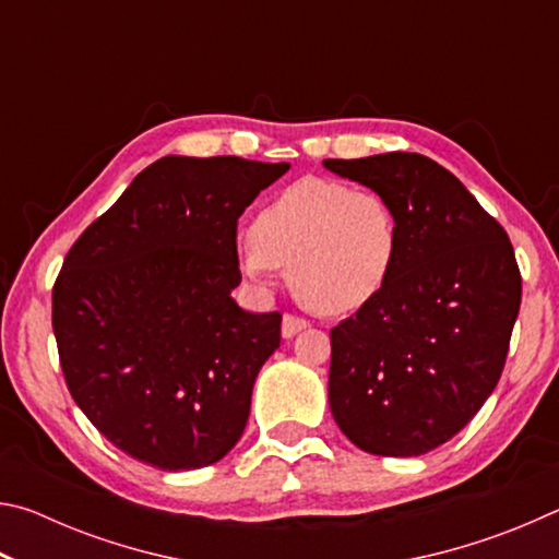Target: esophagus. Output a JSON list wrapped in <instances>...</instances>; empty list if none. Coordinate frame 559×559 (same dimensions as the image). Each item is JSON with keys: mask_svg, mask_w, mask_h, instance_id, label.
<instances>
[{"mask_svg": "<svg viewBox=\"0 0 559 559\" xmlns=\"http://www.w3.org/2000/svg\"><path fill=\"white\" fill-rule=\"evenodd\" d=\"M310 323L306 318H300V316H293V313H286L283 316V328H281V333H283V337H293V335H298L300 330H306Z\"/></svg>", "mask_w": 559, "mask_h": 559, "instance_id": "1", "label": "esophagus"}]
</instances>
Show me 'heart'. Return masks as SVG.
I'll return each mask as SVG.
<instances>
[{"label": "heart", "instance_id": "obj_1", "mask_svg": "<svg viewBox=\"0 0 559 559\" xmlns=\"http://www.w3.org/2000/svg\"><path fill=\"white\" fill-rule=\"evenodd\" d=\"M400 259V222L386 197L335 179L302 177L278 192L239 243L251 281L288 269L310 310L353 313L380 296Z\"/></svg>", "mask_w": 559, "mask_h": 559}]
</instances>
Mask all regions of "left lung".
<instances>
[{
	"instance_id": "8db88e82",
	"label": "left lung",
	"mask_w": 559,
	"mask_h": 559,
	"mask_svg": "<svg viewBox=\"0 0 559 559\" xmlns=\"http://www.w3.org/2000/svg\"><path fill=\"white\" fill-rule=\"evenodd\" d=\"M374 189L400 222L380 296L330 330V412L374 456H421L496 390L523 278L508 234L449 169L416 153L325 159Z\"/></svg>"
}]
</instances>
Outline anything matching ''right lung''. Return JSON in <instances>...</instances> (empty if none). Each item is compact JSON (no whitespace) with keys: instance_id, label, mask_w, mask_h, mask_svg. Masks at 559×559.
Returning <instances> with one entry per match:
<instances>
[{"instance_id":"obj_1","label":"right lung","mask_w":559,"mask_h":559,"mask_svg":"<svg viewBox=\"0 0 559 559\" xmlns=\"http://www.w3.org/2000/svg\"><path fill=\"white\" fill-rule=\"evenodd\" d=\"M288 163L169 155L66 253L51 323L73 402L112 447L163 471L212 466L241 439L281 313H249L236 224Z\"/></svg>"}]
</instances>
